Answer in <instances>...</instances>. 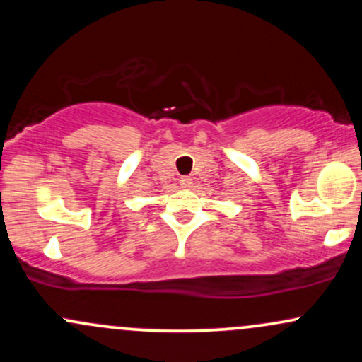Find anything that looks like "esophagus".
<instances>
[{"label":"esophagus","instance_id":"esophagus-1","mask_svg":"<svg viewBox=\"0 0 362 362\" xmlns=\"http://www.w3.org/2000/svg\"><path fill=\"white\" fill-rule=\"evenodd\" d=\"M190 185H192V178H190V177H182L180 178V187H182V189H189Z\"/></svg>","mask_w":362,"mask_h":362}]
</instances>
